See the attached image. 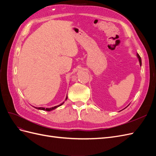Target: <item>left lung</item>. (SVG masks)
Here are the masks:
<instances>
[{"mask_svg":"<svg viewBox=\"0 0 156 156\" xmlns=\"http://www.w3.org/2000/svg\"><path fill=\"white\" fill-rule=\"evenodd\" d=\"M136 56H137V58H138V59H139V64H140V66H141V65H142V61H141V58H140V56H139V55L137 53V54H136ZM129 105H127V106H129Z\"/></svg>","mask_w":156,"mask_h":156,"instance_id":"left-lung-1","label":"left lung"}]
</instances>
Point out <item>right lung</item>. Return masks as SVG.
I'll return each mask as SVG.
<instances>
[{
	"instance_id": "right-lung-1",
	"label": "right lung",
	"mask_w": 156,
	"mask_h": 156,
	"mask_svg": "<svg viewBox=\"0 0 156 156\" xmlns=\"http://www.w3.org/2000/svg\"><path fill=\"white\" fill-rule=\"evenodd\" d=\"M67 99H68V96H66V100H65V101H66V100H67ZM64 101L63 103H61V104L58 105H56V106H55V107H51V108H45L44 107H34V108H36V109L43 110V111H53V110L55 109V108H58V107L61 106L62 105H63V104H64Z\"/></svg>"
}]
</instances>
